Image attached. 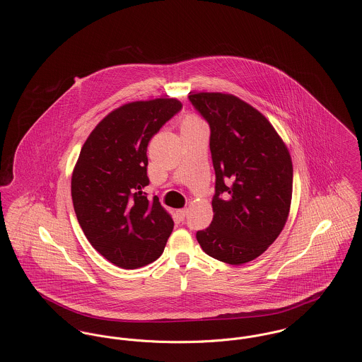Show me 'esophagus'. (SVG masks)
<instances>
[{
	"label": "esophagus",
	"mask_w": 362,
	"mask_h": 362,
	"mask_svg": "<svg viewBox=\"0 0 362 362\" xmlns=\"http://www.w3.org/2000/svg\"><path fill=\"white\" fill-rule=\"evenodd\" d=\"M175 214L180 221H184L185 216H187V209H178V210H175Z\"/></svg>",
	"instance_id": "1"
}]
</instances>
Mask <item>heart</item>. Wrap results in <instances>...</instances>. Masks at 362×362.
<instances>
[{
	"instance_id": "1",
	"label": "heart",
	"mask_w": 362,
	"mask_h": 362,
	"mask_svg": "<svg viewBox=\"0 0 362 362\" xmlns=\"http://www.w3.org/2000/svg\"><path fill=\"white\" fill-rule=\"evenodd\" d=\"M198 124H202V121H201L199 118L194 117V115H189V117H187V118L182 121L181 127H188V125H198Z\"/></svg>"
}]
</instances>
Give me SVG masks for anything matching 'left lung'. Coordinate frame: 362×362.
I'll return each mask as SVG.
<instances>
[{"label": "left lung", "mask_w": 362, "mask_h": 362, "mask_svg": "<svg viewBox=\"0 0 362 362\" xmlns=\"http://www.w3.org/2000/svg\"><path fill=\"white\" fill-rule=\"evenodd\" d=\"M210 127L216 174L213 220L197 233L209 257L243 264L281 233L291 205L293 163L281 138L257 108L226 93L188 96Z\"/></svg>", "instance_id": "obj_1"}]
</instances>
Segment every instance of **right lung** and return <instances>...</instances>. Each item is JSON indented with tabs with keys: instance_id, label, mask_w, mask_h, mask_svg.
<instances>
[{
	"instance_id": "obj_1",
	"label": "right lung",
	"mask_w": 362,
	"mask_h": 362,
	"mask_svg": "<svg viewBox=\"0 0 362 362\" xmlns=\"http://www.w3.org/2000/svg\"><path fill=\"white\" fill-rule=\"evenodd\" d=\"M182 104L155 99L124 104L98 124L72 173L76 218L92 247L122 269L158 258L174 221L158 198H148V145Z\"/></svg>"
}]
</instances>
